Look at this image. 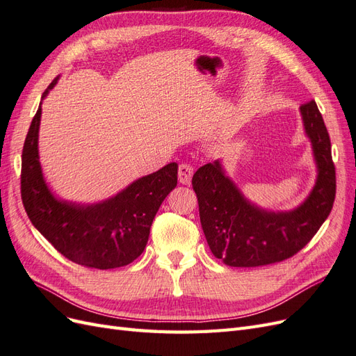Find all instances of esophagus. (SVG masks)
Instances as JSON below:
<instances>
[{
    "mask_svg": "<svg viewBox=\"0 0 356 356\" xmlns=\"http://www.w3.org/2000/svg\"><path fill=\"white\" fill-rule=\"evenodd\" d=\"M193 168L187 163H182L178 168V181L181 182L182 186H188L191 182V177H193Z\"/></svg>",
    "mask_w": 356,
    "mask_h": 356,
    "instance_id": "obj_1",
    "label": "esophagus"
}]
</instances>
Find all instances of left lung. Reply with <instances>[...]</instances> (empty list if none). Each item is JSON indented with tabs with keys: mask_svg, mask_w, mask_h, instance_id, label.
Listing matches in <instances>:
<instances>
[{
	"mask_svg": "<svg viewBox=\"0 0 356 356\" xmlns=\"http://www.w3.org/2000/svg\"><path fill=\"white\" fill-rule=\"evenodd\" d=\"M300 114L318 175L297 208L270 211L248 200L225 175L221 160L203 165L193 175L204 238L224 264L257 267L284 261L305 248L328 218L336 197L330 135L315 101L301 105Z\"/></svg>",
	"mask_w": 356,
	"mask_h": 356,
	"instance_id": "obj_1",
	"label": "left lung"
}]
</instances>
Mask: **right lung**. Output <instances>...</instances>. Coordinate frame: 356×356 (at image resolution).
Masks as SVG:
<instances>
[{
  "label": "right lung",
  "mask_w": 356,
  "mask_h": 356,
  "mask_svg": "<svg viewBox=\"0 0 356 356\" xmlns=\"http://www.w3.org/2000/svg\"><path fill=\"white\" fill-rule=\"evenodd\" d=\"M53 80L41 101L55 88ZM41 104L22 152L20 191L32 225L72 263L92 268L127 266L143 254L161 202L177 187L178 165L169 163L135 179L110 199L77 203L59 199L42 175L38 154Z\"/></svg>",
  "instance_id": "right-lung-1"
}]
</instances>
